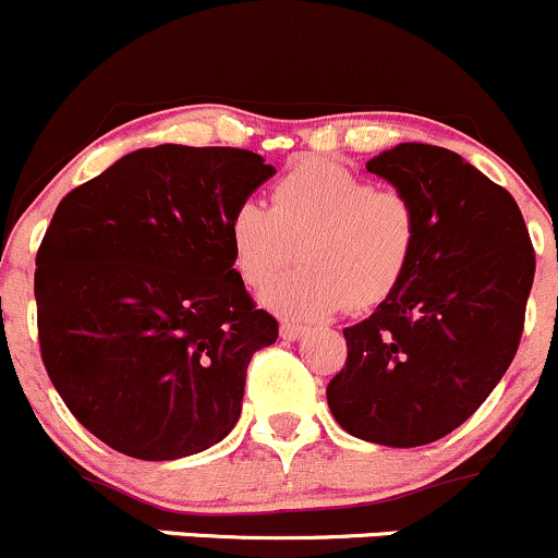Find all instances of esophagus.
Instances as JSON below:
<instances>
[{
	"label": "esophagus",
	"instance_id": "1",
	"mask_svg": "<svg viewBox=\"0 0 558 558\" xmlns=\"http://www.w3.org/2000/svg\"><path fill=\"white\" fill-rule=\"evenodd\" d=\"M279 333H281V339L295 341L306 333V325H298V323H290V319H284V323L279 325Z\"/></svg>",
	"mask_w": 558,
	"mask_h": 558
}]
</instances>
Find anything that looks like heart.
Returning <instances> with one entry per match:
<instances>
[{
    "instance_id": "1",
    "label": "heart",
    "mask_w": 558,
    "mask_h": 558,
    "mask_svg": "<svg viewBox=\"0 0 558 558\" xmlns=\"http://www.w3.org/2000/svg\"><path fill=\"white\" fill-rule=\"evenodd\" d=\"M421 239V217L401 190H377L333 162H303L271 186L268 208L241 203L228 219L233 268L252 290L303 266L263 295L284 317L317 319L350 303L372 308L399 290Z\"/></svg>"
}]
</instances>
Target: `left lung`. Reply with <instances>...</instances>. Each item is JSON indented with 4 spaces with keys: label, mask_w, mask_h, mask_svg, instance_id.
<instances>
[{
    "label": "left lung",
    "mask_w": 558,
    "mask_h": 558,
    "mask_svg": "<svg viewBox=\"0 0 558 558\" xmlns=\"http://www.w3.org/2000/svg\"><path fill=\"white\" fill-rule=\"evenodd\" d=\"M366 170L412 197L421 239L399 290L344 328L325 393L352 437L417 448L459 428L515 357L534 246L510 192L456 151L399 143Z\"/></svg>",
    "instance_id": "left-lung-1"
}]
</instances>
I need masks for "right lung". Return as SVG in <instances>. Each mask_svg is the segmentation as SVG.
Instances as JSON below:
<instances>
[{"instance_id": "1", "label": "right lung", "mask_w": 558, "mask_h": 558, "mask_svg": "<svg viewBox=\"0 0 558 558\" xmlns=\"http://www.w3.org/2000/svg\"><path fill=\"white\" fill-rule=\"evenodd\" d=\"M277 173L246 148H137L59 203L37 250L40 355L75 421L173 461L233 432L279 323L233 268L228 219Z\"/></svg>"}]
</instances>
